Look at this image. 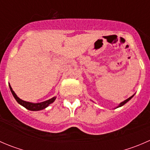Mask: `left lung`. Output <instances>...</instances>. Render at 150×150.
<instances>
[{"label": "left lung", "instance_id": "8db88e82", "mask_svg": "<svg viewBox=\"0 0 150 150\" xmlns=\"http://www.w3.org/2000/svg\"><path fill=\"white\" fill-rule=\"evenodd\" d=\"M134 96V95H133V96H131V97H129V98H128V99H125V101H123V102H121V103H120V104H119V105H118V106H117V107H116V108H117V107H122V105H124V104H125V103H127V102H128V101H129V100H131V98H132V97H133V96Z\"/></svg>", "mask_w": 150, "mask_h": 150}]
</instances>
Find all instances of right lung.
Here are the masks:
<instances>
[{
	"label": "right lung",
	"instance_id": "1",
	"mask_svg": "<svg viewBox=\"0 0 150 150\" xmlns=\"http://www.w3.org/2000/svg\"><path fill=\"white\" fill-rule=\"evenodd\" d=\"M9 88H10L11 92V93L13 94V97H14V99H16V102H17L19 104H21L22 106H23L24 107H25V108L28 109L29 110H31V111H39V110H43V109L46 108L49 104L53 103L56 99V97L54 96V97L51 98V99H48V100L45 101V102H40V103H32V102H25V101H23L21 99H19V98L16 96V94L15 93V92L13 91V89H12V88L11 87L10 85H9Z\"/></svg>",
	"mask_w": 150,
	"mask_h": 150
}]
</instances>
